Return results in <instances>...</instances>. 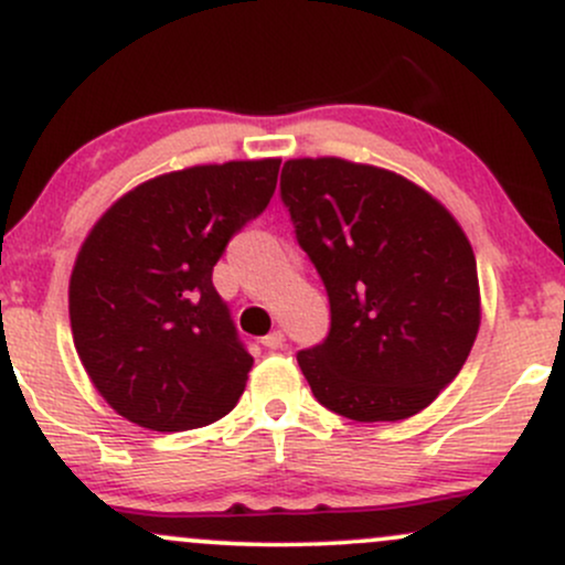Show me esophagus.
<instances>
[{"mask_svg":"<svg viewBox=\"0 0 565 565\" xmlns=\"http://www.w3.org/2000/svg\"><path fill=\"white\" fill-rule=\"evenodd\" d=\"M263 345L270 348V350L281 348L284 345V332H281V329H274V332H270V334H265L263 337Z\"/></svg>","mask_w":565,"mask_h":565,"instance_id":"34e87169","label":"esophagus"}]
</instances>
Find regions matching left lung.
I'll use <instances>...</instances> for the list:
<instances>
[{
    "instance_id": "1",
    "label": "left lung",
    "mask_w": 565,
    "mask_h": 565,
    "mask_svg": "<svg viewBox=\"0 0 565 565\" xmlns=\"http://www.w3.org/2000/svg\"><path fill=\"white\" fill-rule=\"evenodd\" d=\"M281 199L332 308L327 340L297 353L310 391L355 423L419 414L481 327L462 225L404 174L337 157L289 159Z\"/></svg>"
}]
</instances>
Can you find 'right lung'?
<instances>
[{
  "mask_svg": "<svg viewBox=\"0 0 565 565\" xmlns=\"http://www.w3.org/2000/svg\"><path fill=\"white\" fill-rule=\"evenodd\" d=\"M281 159L196 164L116 199L84 238L68 316L84 372L106 404L157 433L217 423L255 361L212 268L268 206Z\"/></svg>",
  "mask_w": 565,
  "mask_h": 565,
  "instance_id": "right-lung-1",
  "label": "right lung"
}]
</instances>
